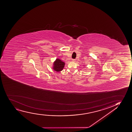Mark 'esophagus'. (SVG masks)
<instances>
[{"instance_id":"1","label":"esophagus","mask_w":132,"mask_h":132,"mask_svg":"<svg viewBox=\"0 0 132 132\" xmlns=\"http://www.w3.org/2000/svg\"><path fill=\"white\" fill-rule=\"evenodd\" d=\"M72 61H73V62H75V59H72Z\"/></svg>"}]
</instances>
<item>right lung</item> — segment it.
Returning a JSON list of instances; mask_svg holds the SVG:
<instances>
[{"label": "right lung", "mask_w": 132, "mask_h": 132, "mask_svg": "<svg viewBox=\"0 0 132 132\" xmlns=\"http://www.w3.org/2000/svg\"><path fill=\"white\" fill-rule=\"evenodd\" d=\"M65 62L57 58L53 62L52 69L55 71L60 72L63 70L65 66Z\"/></svg>", "instance_id": "obj_1"}]
</instances>
